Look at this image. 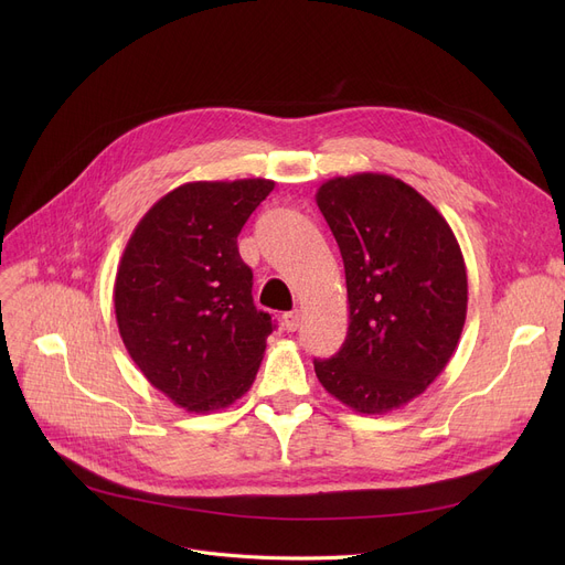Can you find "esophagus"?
Returning a JSON list of instances; mask_svg holds the SVG:
<instances>
[{
  "label": "esophagus",
  "mask_w": 565,
  "mask_h": 565,
  "mask_svg": "<svg viewBox=\"0 0 565 565\" xmlns=\"http://www.w3.org/2000/svg\"><path fill=\"white\" fill-rule=\"evenodd\" d=\"M281 324H284V330H286V332H298V330L302 328V311H300V309H295V311L284 313Z\"/></svg>",
  "instance_id": "1"
}]
</instances>
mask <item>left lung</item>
<instances>
[{"mask_svg":"<svg viewBox=\"0 0 565 565\" xmlns=\"http://www.w3.org/2000/svg\"><path fill=\"white\" fill-rule=\"evenodd\" d=\"M316 203L341 249L348 337L313 360L328 394L362 414H384L428 390L458 348L467 270L451 226L417 190L390 173L324 181Z\"/></svg>","mask_w":565,"mask_h":565,"instance_id":"obj_1","label":"left lung"}]
</instances>
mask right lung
<instances>
[{
	"label": "right lung",
	"instance_id": "obj_1",
	"mask_svg": "<svg viewBox=\"0 0 565 565\" xmlns=\"http://www.w3.org/2000/svg\"><path fill=\"white\" fill-rule=\"evenodd\" d=\"M275 181H196L164 194L118 263V332L143 377L178 407L235 403L256 377L273 318L256 311L237 235Z\"/></svg>",
	"mask_w": 565,
	"mask_h": 565
}]
</instances>
